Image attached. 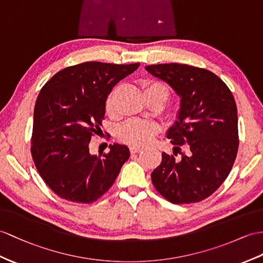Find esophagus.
I'll list each match as a JSON object with an SVG mask.
<instances>
[{"instance_id": "34e87169", "label": "esophagus", "mask_w": 263, "mask_h": 263, "mask_svg": "<svg viewBox=\"0 0 263 263\" xmlns=\"http://www.w3.org/2000/svg\"><path fill=\"white\" fill-rule=\"evenodd\" d=\"M129 151L132 154H136V153H139L140 151H142V147L139 146H130L129 147Z\"/></svg>"}]
</instances>
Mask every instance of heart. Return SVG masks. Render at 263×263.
I'll return each mask as SVG.
<instances>
[{
    "mask_svg": "<svg viewBox=\"0 0 263 263\" xmlns=\"http://www.w3.org/2000/svg\"><path fill=\"white\" fill-rule=\"evenodd\" d=\"M144 95L148 100H157L162 106L167 101L170 97V89L165 83L157 80H147L143 83ZM107 111L114 115V108L111 99L107 100ZM157 132V126L151 121H144L140 119H129L119 127L118 138L121 142L134 146H142L151 142L153 136Z\"/></svg>",
    "mask_w": 263,
    "mask_h": 263,
    "instance_id": "1",
    "label": "heart"
}]
</instances>
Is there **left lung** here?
<instances>
[{
    "label": "left lung",
    "mask_w": 263,
    "mask_h": 263,
    "mask_svg": "<svg viewBox=\"0 0 263 263\" xmlns=\"http://www.w3.org/2000/svg\"><path fill=\"white\" fill-rule=\"evenodd\" d=\"M145 69L165 81L181 97L178 118L167 132L175 146L189 152L176 160L162 154L152 173L154 186L174 204L200 202L221 186L234 164L239 147L238 110L232 92L206 69L180 63L152 65Z\"/></svg>",
    "instance_id": "1"
}]
</instances>
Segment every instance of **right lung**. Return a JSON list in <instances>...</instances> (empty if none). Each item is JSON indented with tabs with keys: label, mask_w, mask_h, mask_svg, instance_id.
Returning <instances> with one entry per match:
<instances>
[{
	"label": "right lung",
	"mask_w": 263,
	"mask_h": 263,
	"mask_svg": "<svg viewBox=\"0 0 263 263\" xmlns=\"http://www.w3.org/2000/svg\"><path fill=\"white\" fill-rule=\"evenodd\" d=\"M139 63L83 62L60 70L41 89L34 107L31 154L54 193L70 202L92 203L111 187L130 156L126 145L91 155L89 143L101 132L114 86Z\"/></svg>",
	"instance_id": "add662e5"
}]
</instances>
